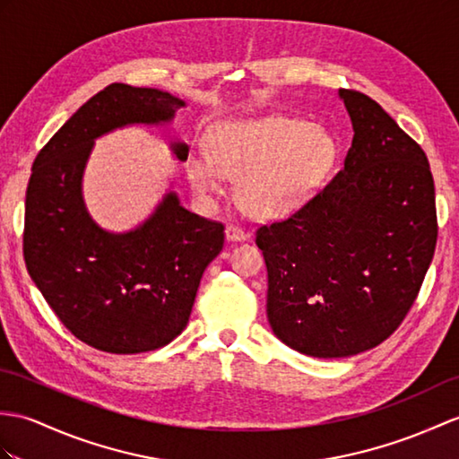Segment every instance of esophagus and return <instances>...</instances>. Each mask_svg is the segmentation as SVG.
Returning <instances> with one entry per match:
<instances>
[{"mask_svg": "<svg viewBox=\"0 0 459 459\" xmlns=\"http://www.w3.org/2000/svg\"><path fill=\"white\" fill-rule=\"evenodd\" d=\"M225 237H227V240H230V242H244V240L248 238V234H247V230L237 227V225H227Z\"/></svg>", "mask_w": 459, "mask_h": 459, "instance_id": "34e87169", "label": "esophagus"}]
</instances>
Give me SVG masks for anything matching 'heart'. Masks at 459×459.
I'll return each mask as SVG.
<instances>
[{"label": "heart", "mask_w": 459, "mask_h": 459, "mask_svg": "<svg viewBox=\"0 0 459 459\" xmlns=\"http://www.w3.org/2000/svg\"><path fill=\"white\" fill-rule=\"evenodd\" d=\"M333 160L328 133L278 115L221 126L209 141V156H191L186 172L205 199L222 194L225 176L238 178L240 207L255 219H273L305 204Z\"/></svg>", "instance_id": "heart-1"}]
</instances>
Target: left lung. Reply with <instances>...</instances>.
Instances as JSON below:
<instances>
[{
    "label": "left lung",
    "instance_id": "8db88e82",
    "mask_svg": "<svg viewBox=\"0 0 459 459\" xmlns=\"http://www.w3.org/2000/svg\"><path fill=\"white\" fill-rule=\"evenodd\" d=\"M340 98L354 126L344 168L290 217L255 230L272 330L315 358L358 354L395 333L438 238L420 144L369 95Z\"/></svg>",
    "mask_w": 459,
    "mask_h": 459
}]
</instances>
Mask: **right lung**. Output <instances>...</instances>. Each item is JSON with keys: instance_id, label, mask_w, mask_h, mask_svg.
<instances>
[{"instance_id": "add662e5", "label": "right lung", "mask_w": 459, "mask_h": 459, "mask_svg": "<svg viewBox=\"0 0 459 459\" xmlns=\"http://www.w3.org/2000/svg\"><path fill=\"white\" fill-rule=\"evenodd\" d=\"M184 101L166 91L111 83L62 125L33 162L25 199L29 275L60 323L95 350L141 354L186 328L225 227L189 212L174 194L143 227L109 234L90 219L82 174L93 138L131 123L169 121ZM179 160L189 148L174 144Z\"/></svg>"}]
</instances>
